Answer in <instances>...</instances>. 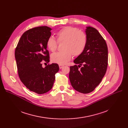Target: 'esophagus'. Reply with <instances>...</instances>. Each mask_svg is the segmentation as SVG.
<instances>
[{"mask_svg": "<svg viewBox=\"0 0 128 128\" xmlns=\"http://www.w3.org/2000/svg\"><path fill=\"white\" fill-rule=\"evenodd\" d=\"M63 67H64L63 65H59V68H60V69L62 68Z\"/></svg>", "mask_w": 128, "mask_h": 128, "instance_id": "34e87169", "label": "esophagus"}]
</instances>
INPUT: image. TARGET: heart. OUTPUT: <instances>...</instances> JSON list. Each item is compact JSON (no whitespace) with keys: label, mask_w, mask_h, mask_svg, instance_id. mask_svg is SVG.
Segmentation results:
<instances>
[{"label":"heart","mask_w":128,"mask_h":128,"mask_svg":"<svg viewBox=\"0 0 128 128\" xmlns=\"http://www.w3.org/2000/svg\"><path fill=\"white\" fill-rule=\"evenodd\" d=\"M58 42H63L62 51L53 53L51 56V60L55 63L63 65L74 56H78L84 51L86 44L85 34L73 27H65L56 33ZM58 43L53 36H50L46 42V46L50 51L54 52Z\"/></svg>","instance_id":"b5f03b06"}]
</instances>
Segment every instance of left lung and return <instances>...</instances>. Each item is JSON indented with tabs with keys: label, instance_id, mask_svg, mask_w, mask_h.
Returning <instances> with one entry per match:
<instances>
[{
	"label": "left lung",
	"instance_id": "left-lung-1",
	"mask_svg": "<svg viewBox=\"0 0 128 128\" xmlns=\"http://www.w3.org/2000/svg\"><path fill=\"white\" fill-rule=\"evenodd\" d=\"M86 44L70 67L69 78L73 88L84 94L92 92L101 82L108 65V48L105 39L92 27L86 29ZM83 67L78 69L81 66Z\"/></svg>",
	"mask_w": 128,
	"mask_h": 128
}]
</instances>
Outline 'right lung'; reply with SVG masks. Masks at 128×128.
Listing matches in <instances>:
<instances>
[{"label": "right lung", "mask_w": 128, "mask_h": 128, "mask_svg": "<svg viewBox=\"0 0 128 128\" xmlns=\"http://www.w3.org/2000/svg\"><path fill=\"white\" fill-rule=\"evenodd\" d=\"M51 28L39 26L30 29L20 38L15 50L18 75L21 81L30 91L39 94L50 91L59 70L58 64H48L44 68L42 62L50 61L46 42L51 36Z\"/></svg>", "instance_id": "add662e5"}]
</instances>
